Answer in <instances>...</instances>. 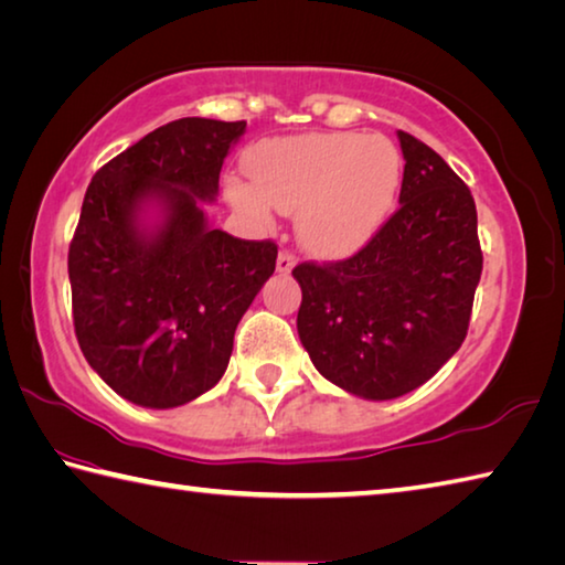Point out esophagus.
Wrapping results in <instances>:
<instances>
[{"label":"esophagus","mask_w":565,"mask_h":565,"mask_svg":"<svg viewBox=\"0 0 565 565\" xmlns=\"http://www.w3.org/2000/svg\"><path fill=\"white\" fill-rule=\"evenodd\" d=\"M292 268H295V255L290 250H280V255H278V273L287 275Z\"/></svg>","instance_id":"34e87169"}]
</instances>
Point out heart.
Returning <instances> with one entry per match:
<instances>
[{"mask_svg": "<svg viewBox=\"0 0 565 565\" xmlns=\"http://www.w3.org/2000/svg\"><path fill=\"white\" fill-rule=\"evenodd\" d=\"M253 184L228 179V199L255 218L270 204L297 214L307 248L344 255L388 221L403 182V157L383 135L315 132L260 145L248 157Z\"/></svg>", "mask_w": 565, "mask_h": 565, "instance_id": "b5f03b06", "label": "heart"}]
</instances>
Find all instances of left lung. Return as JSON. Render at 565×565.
I'll list each match as a JSON object with an SVG mask.
<instances>
[{
  "instance_id": "1",
  "label": "left lung",
  "mask_w": 565,
  "mask_h": 565,
  "mask_svg": "<svg viewBox=\"0 0 565 565\" xmlns=\"http://www.w3.org/2000/svg\"><path fill=\"white\" fill-rule=\"evenodd\" d=\"M398 211L356 255L300 263L297 334L315 369L366 401H391L438 374L462 347L482 275L477 209L445 159L398 130Z\"/></svg>"
}]
</instances>
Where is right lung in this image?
I'll list each match as a JSON object with an SVG mask.
<instances>
[{"instance_id":"add662e5","label":"right lung","mask_w":565,"mask_h":565,"mask_svg":"<svg viewBox=\"0 0 565 565\" xmlns=\"http://www.w3.org/2000/svg\"><path fill=\"white\" fill-rule=\"evenodd\" d=\"M246 122L182 117L95 172L68 250L81 351L135 406L177 408L226 374L233 334L275 270L273 241L211 228Z\"/></svg>"}]
</instances>
